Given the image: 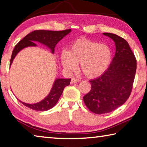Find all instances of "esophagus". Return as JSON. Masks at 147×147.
Masks as SVG:
<instances>
[{
  "label": "esophagus",
  "instance_id": "esophagus-1",
  "mask_svg": "<svg viewBox=\"0 0 147 147\" xmlns=\"http://www.w3.org/2000/svg\"><path fill=\"white\" fill-rule=\"evenodd\" d=\"M79 82V79H77L76 78H73L71 79V83L73 84V83H78Z\"/></svg>",
  "mask_w": 147,
  "mask_h": 147
}]
</instances>
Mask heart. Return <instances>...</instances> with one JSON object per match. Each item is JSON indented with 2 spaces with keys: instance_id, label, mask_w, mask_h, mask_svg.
<instances>
[{
  "instance_id": "obj_1",
  "label": "heart",
  "mask_w": 147,
  "mask_h": 147,
  "mask_svg": "<svg viewBox=\"0 0 147 147\" xmlns=\"http://www.w3.org/2000/svg\"><path fill=\"white\" fill-rule=\"evenodd\" d=\"M113 52L109 46L85 38H79L72 42L68 51L61 55L62 66L69 72L75 71L76 64L80 63V69L88 78L102 75L112 61Z\"/></svg>"
}]
</instances>
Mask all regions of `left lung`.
Returning <instances> with one entry per match:
<instances>
[{"label": "left lung", "instance_id": "1", "mask_svg": "<svg viewBox=\"0 0 147 147\" xmlns=\"http://www.w3.org/2000/svg\"><path fill=\"white\" fill-rule=\"evenodd\" d=\"M102 34L114 40L115 55L107 70L90 81L91 90L83 97L87 108L97 114L111 112L125 103L132 91L136 71V59L127 40L114 33Z\"/></svg>", "mask_w": 147, "mask_h": 147}]
</instances>
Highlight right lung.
<instances>
[{"label": "right lung", "mask_w": 147, "mask_h": 147, "mask_svg": "<svg viewBox=\"0 0 147 147\" xmlns=\"http://www.w3.org/2000/svg\"><path fill=\"white\" fill-rule=\"evenodd\" d=\"M71 31L70 29L59 31V32L48 30H35L30 33L15 46L14 50L12 52L11 60H10V66L13 61V59L20 50L30 46H37V45L35 43L36 42L46 46L50 49L51 52L53 54L57 44L64 37L70 33ZM70 81L71 79H56L48 96L42 101L37 103H26L20 100L19 101L24 106L32 110H37V111H46L55 106L63 94L64 88L66 86L69 85Z\"/></svg>", "instance_id": "add662e5"}]
</instances>
